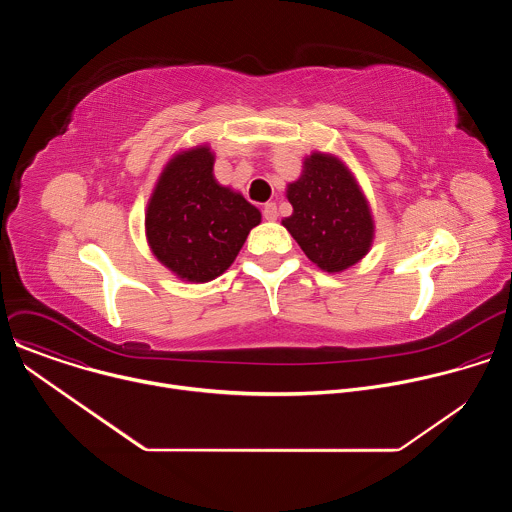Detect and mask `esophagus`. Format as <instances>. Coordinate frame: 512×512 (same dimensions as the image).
<instances>
[{
    "label": "esophagus",
    "mask_w": 512,
    "mask_h": 512,
    "mask_svg": "<svg viewBox=\"0 0 512 512\" xmlns=\"http://www.w3.org/2000/svg\"><path fill=\"white\" fill-rule=\"evenodd\" d=\"M263 218H265V221H277V206H275V202H267L263 206Z\"/></svg>",
    "instance_id": "esophagus-1"
}]
</instances>
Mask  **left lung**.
<instances>
[{
    "label": "left lung",
    "instance_id": "obj_1",
    "mask_svg": "<svg viewBox=\"0 0 512 512\" xmlns=\"http://www.w3.org/2000/svg\"><path fill=\"white\" fill-rule=\"evenodd\" d=\"M285 196L294 206L281 225L322 271L340 273L371 251L375 218L350 168L334 154L312 152Z\"/></svg>",
    "mask_w": 512,
    "mask_h": 512
}]
</instances>
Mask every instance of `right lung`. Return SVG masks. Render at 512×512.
Returning a JSON list of instances; mask_svg holds the SVG:
<instances>
[{"label": "right lung", "mask_w": 512, "mask_h": 512, "mask_svg": "<svg viewBox=\"0 0 512 512\" xmlns=\"http://www.w3.org/2000/svg\"><path fill=\"white\" fill-rule=\"evenodd\" d=\"M206 143L176 152L145 208V239L176 277L206 283L237 259L261 212L241 192L218 184Z\"/></svg>", "instance_id": "1"}]
</instances>
